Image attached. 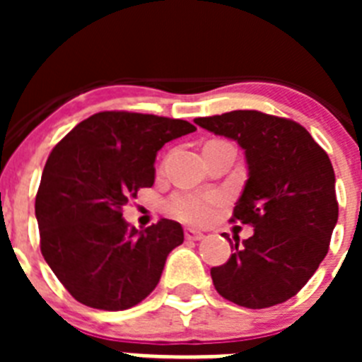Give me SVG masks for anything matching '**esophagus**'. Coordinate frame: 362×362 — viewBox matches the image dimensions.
Returning <instances> with one entry per match:
<instances>
[{
  "mask_svg": "<svg viewBox=\"0 0 362 362\" xmlns=\"http://www.w3.org/2000/svg\"><path fill=\"white\" fill-rule=\"evenodd\" d=\"M185 238H187L188 241H201V239H203L204 235L201 232H197V230L187 228V230H185Z\"/></svg>",
  "mask_w": 362,
  "mask_h": 362,
  "instance_id": "34e87169",
  "label": "esophagus"
}]
</instances>
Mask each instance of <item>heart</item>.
I'll list each match as a JSON object with an SVG mask.
<instances>
[{
  "label": "heart",
  "mask_w": 362,
  "mask_h": 362,
  "mask_svg": "<svg viewBox=\"0 0 362 362\" xmlns=\"http://www.w3.org/2000/svg\"><path fill=\"white\" fill-rule=\"evenodd\" d=\"M219 201L221 194L217 192H177L168 199L166 209L179 221L201 225L212 217Z\"/></svg>",
  "instance_id": "heart-1"
}]
</instances>
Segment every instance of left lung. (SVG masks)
Wrapping results in <instances>:
<instances>
[{
    "label": "left lung",
    "instance_id": "obj_1",
    "mask_svg": "<svg viewBox=\"0 0 362 362\" xmlns=\"http://www.w3.org/2000/svg\"><path fill=\"white\" fill-rule=\"evenodd\" d=\"M194 121L238 141L248 165L232 221L254 226V235L243 245L233 238L228 261L210 270L214 286L245 308H270L288 300L315 274L337 225L328 153L299 123L257 110Z\"/></svg>",
    "mask_w": 362,
    "mask_h": 362
}]
</instances>
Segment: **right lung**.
Instances as JSON below:
<instances>
[{
    "label": "right lung",
    "mask_w": 362,
    "mask_h": 362,
    "mask_svg": "<svg viewBox=\"0 0 362 362\" xmlns=\"http://www.w3.org/2000/svg\"><path fill=\"white\" fill-rule=\"evenodd\" d=\"M194 130L183 119L99 112L54 146L41 174L36 219L41 254L74 299L117 312L158 286L183 228L161 219L136 230L123 219V206L153 185L163 145Z\"/></svg>",
    "instance_id": "1"
}]
</instances>
